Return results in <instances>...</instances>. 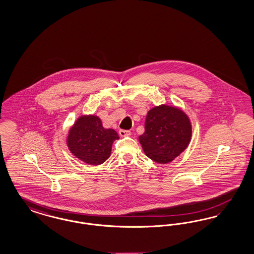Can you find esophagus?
Returning a JSON list of instances; mask_svg holds the SVG:
<instances>
[{"instance_id":"1","label":"esophagus","mask_w":254,"mask_h":254,"mask_svg":"<svg viewBox=\"0 0 254 254\" xmlns=\"http://www.w3.org/2000/svg\"><path fill=\"white\" fill-rule=\"evenodd\" d=\"M119 134H120L121 137H128V136L131 135V132H130L129 130H124V129H121V130L119 131Z\"/></svg>"}]
</instances>
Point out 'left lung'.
Returning a JSON list of instances; mask_svg holds the SVG:
<instances>
[{
    "label": "left lung",
    "instance_id": "left-lung-1",
    "mask_svg": "<svg viewBox=\"0 0 254 254\" xmlns=\"http://www.w3.org/2000/svg\"><path fill=\"white\" fill-rule=\"evenodd\" d=\"M191 133L190 118L183 110L161 105L147 112L145 132L139 136V142L147 157L168 164L188 147Z\"/></svg>",
    "mask_w": 254,
    "mask_h": 254
}]
</instances>
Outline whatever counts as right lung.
I'll return each mask as SVG.
<instances>
[{"mask_svg":"<svg viewBox=\"0 0 254 254\" xmlns=\"http://www.w3.org/2000/svg\"><path fill=\"white\" fill-rule=\"evenodd\" d=\"M119 136L112 128H105L95 115H82L68 131L66 145L76 158L85 164H103L111 154V146Z\"/></svg>","mask_w":254,"mask_h":254,"instance_id":"obj_1","label":"right lung"}]
</instances>
